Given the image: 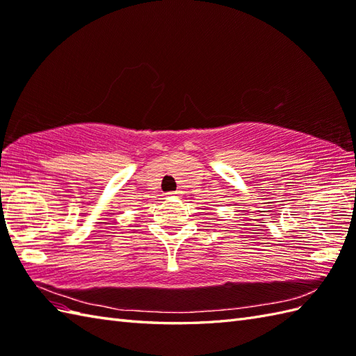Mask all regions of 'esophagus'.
<instances>
[{
	"label": "esophagus",
	"mask_w": 356,
	"mask_h": 356,
	"mask_svg": "<svg viewBox=\"0 0 356 356\" xmlns=\"http://www.w3.org/2000/svg\"><path fill=\"white\" fill-rule=\"evenodd\" d=\"M180 194H181L180 191H175V193H170L168 195H170V197H180Z\"/></svg>",
	"instance_id": "esophagus-1"
}]
</instances>
